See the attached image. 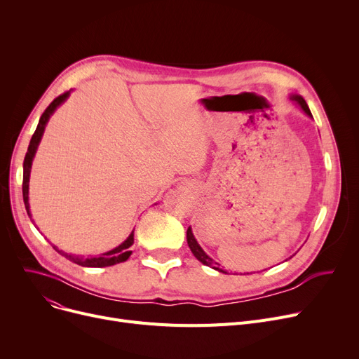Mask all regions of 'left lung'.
Instances as JSON below:
<instances>
[{
	"mask_svg": "<svg viewBox=\"0 0 359 359\" xmlns=\"http://www.w3.org/2000/svg\"><path fill=\"white\" fill-rule=\"evenodd\" d=\"M290 100L295 102V103L301 107V110H303L309 118H311V119H313V115H311V111H310V109H309V106H307L306 100H304L303 97H301L299 94H291V96H290ZM186 238H187V244H189V248H191V250H192L194 256H195L201 263H203L205 266H210V268H212V269H215V271H218V272H222V273H229L227 271H224V269H221V268H219L221 265H219L218 262H215L212 257H210L208 255H206V253L203 252V249L199 246V243L196 241V238H195V236H194V233H192V229H191V227L187 229V231H186Z\"/></svg>",
	"mask_w": 359,
	"mask_h": 359,
	"instance_id": "obj_1",
	"label": "left lung"
}]
</instances>
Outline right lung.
<instances>
[{
    "label": "right lung",
    "instance_id": "right-lung-1",
    "mask_svg": "<svg viewBox=\"0 0 359 359\" xmlns=\"http://www.w3.org/2000/svg\"><path fill=\"white\" fill-rule=\"evenodd\" d=\"M69 91L61 94V96L56 97L48 107L46 110L43 111V115L41 116L39 119V123H37V128L34 130V134L30 140V144H29V148H27V153H26V157H25V163H23V201H25V206H26V211H27V215L30 217L32 219V214H30V205H29V180H30V172H32V163H33V158H34V154L37 151V147H39L41 144V140L43 137V132H45V128H46V123L49 121V118L53 115V111L58 109L68 97H69ZM33 222V219H32ZM132 244H134V231H132L128 238L121 243L118 248L111 249L106 253H102L99 255L97 257H84L81 255H71V253H65L62 250H60L58 248L55 246V244H52V248L58 252L60 255L65 256L68 260L77 263V265L80 266H86V268H104V266H113L116 265V263H122L125 260H128V257L132 255V250L129 249Z\"/></svg>",
    "mask_w": 359,
    "mask_h": 359
}]
</instances>
